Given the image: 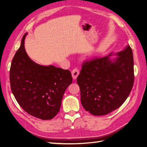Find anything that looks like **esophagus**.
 Segmentation results:
<instances>
[{
    "label": "esophagus",
    "mask_w": 147,
    "mask_h": 147,
    "mask_svg": "<svg viewBox=\"0 0 147 147\" xmlns=\"http://www.w3.org/2000/svg\"><path fill=\"white\" fill-rule=\"evenodd\" d=\"M80 73V71L77 68H75L72 70V77L74 79H76L77 78V77L78 76Z\"/></svg>",
    "instance_id": "1"
}]
</instances>
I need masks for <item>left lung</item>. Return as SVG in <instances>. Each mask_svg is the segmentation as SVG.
I'll use <instances>...</instances> for the list:
<instances>
[{"instance_id":"obj_1","label":"left lung","mask_w":147,"mask_h":147,"mask_svg":"<svg viewBox=\"0 0 147 147\" xmlns=\"http://www.w3.org/2000/svg\"><path fill=\"white\" fill-rule=\"evenodd\" d=\"M113 61L109 56L95 57L82 63L77 82L83 108L93 115H104L126 100L134 81V59L127 46Z\"/></svg>"}]
</instances>
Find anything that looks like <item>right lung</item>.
<instances>
[{
  "mask_svg": "<svg viewBox=\"0 0 147 147\" xmlns=\"http://www.w3.org/2000/svg\"><path fill=\"white\" fill-rule=\"evenodd\" d=\"M26 34L11 61V90L25 112L41 119H51L59 112L64 92L72 82V75L69 70L31 60L24 48Z\"/></svg>",
  "mask_w": 147,
  "mask_h": 147,
  "instance_id": "obj_1",
  "label": "right lung"
}]
</instances>
